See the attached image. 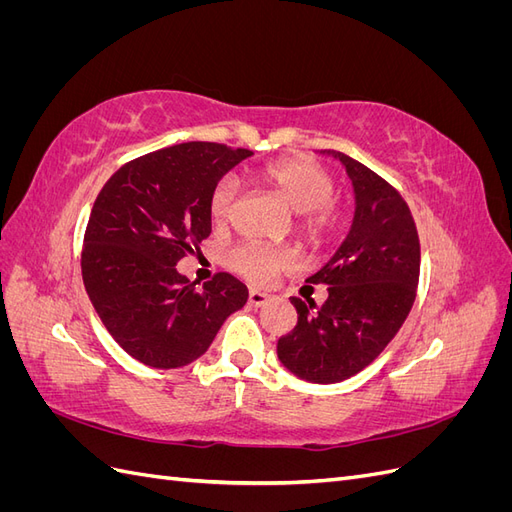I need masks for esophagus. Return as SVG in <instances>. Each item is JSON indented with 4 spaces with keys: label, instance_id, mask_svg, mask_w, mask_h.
I'll list each match as a JSON object with an SVG mask.
<instances>
[{
    "label": "esophagus",
    "instance_id": "obj_1",
    "mask_svg": "<svg viewBox=\"0 0 512 512\" xmlns=\"http://www.w3.org/2000/svg\"><path fill=\"white\" fill-rule=\"evenodd\" d=\"M273 301V297L269 292H262V290H250V297H247V303L252 307H265Z\"/></svg>",
    "mask_w": 512,
    "mask_h": 512
}]
</instances>
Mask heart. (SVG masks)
I'll use <instances>...</instances> for the list:
<instances>
[{"mask_svg": "<svg viewBox=\"0 0 512 512\" xmlns=\"http://www.w3.org/2000/svg\"><path fill=\"white\" fill-rule=\"evenodd\" d=\"M262 183L282 198V203L299 218L305 220L309 235H324L333 224V215L324 205L329 203L335 183L333 177L320 164L312 160H282L267 166L260 175ZM239 198V183L235 177L222 179L211 194L209 209L211 218L218 224H226L235 211ZM232 267L256 282H265L273 273L290 265V254L273 250L265 245H241L230 256Z\"/></svg>", "mask_w": 512, "mask_h": 512, "instance_id": "heart-1", "label": "heart"}]
</instances>
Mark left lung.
I'll return each instance as SVG.
<instances>
[{
	"label": "left lung",
	"mask_w": 512,
	"mask_h": 512,
	"mask_svg": "<svg viewBox=\"0 0 512 512\" xmlns=\"http://www.w3.org/2000/svg\"><path fill=\"white\" fill-rule=\"evenodd\" d=\"M339 160L354 192L346 239L307 282L327 284L329 299L292 297L297 327L277 342V359L305 382L335 384L365 369L408 318L421 273V243L406 200L393 185L342 151Z\"/></svg>",
	"instance_id": "8db88e82"
}]
</instances>
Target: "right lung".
Wrapping results in <instances>:
<instances>
[{
    "instance_id": "add662e5",
    "label": "right lung",
    "mask_w": 512,
    "mask_h": 512,
    "mask_svg": "<svg viewBox=\"0 0 512 512\" xmlns=\"http://www.w3.org/2000/svg\"><path fill=\"white\" fill-rule=\"evenodd\" d=\"M250 149L181 143L121 166L89 215L83 282L100 320L132 359L177 369L203 356L224 320L247 303L230 273L203 288L177 262L209 237L215 185Z\"/></svg>"
}]
</instances>
